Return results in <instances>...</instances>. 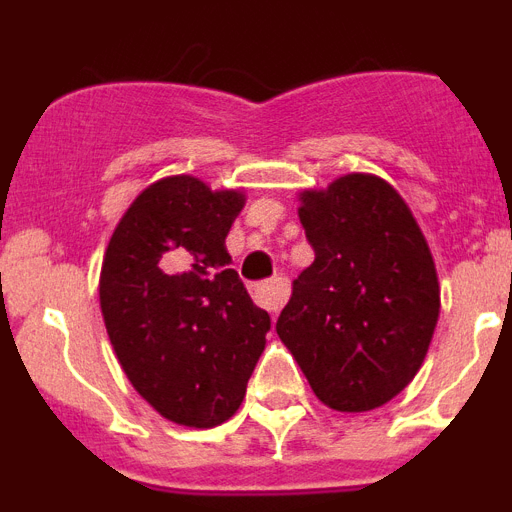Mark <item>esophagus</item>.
<instances>
[{
	"mask_svg": "<svg viewBox=\"0 0 512 512\" xmlns=\"http://www.w3.org/2000/svg\"><path fill=\"white\" fill-rule=\"evenodd\" d=\"M253 302L269 312H279L282 305L287 302V287L277 279H269V282H259L251 287Z\"/></svg>",
	"mask_w": 512,
	"mask_h": 512,
	"instance_id": "34e87169",
	"label": "esophagus"
}]
</instances>
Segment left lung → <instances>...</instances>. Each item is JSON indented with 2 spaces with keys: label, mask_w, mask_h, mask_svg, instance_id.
Instances as JSON below:
<instances>
[{
  "label": "left lung",
  "mask_w": 512,
  "mask_h": 512,
  "mask_svg": "<svg viewBox=\"0 0 512 512\" xmlns=\"http://www.w3.org/2000/svg\"><path fill=\"white\" fill-rule=\"evenodd\" d=\"M300 200L315 261L292 282L277 333L328 408L374 410L408 387L431 346L441 307L433 256L377 176H341Z\"/></svg>",
  "instance_id": "obj_1"
}]
</instances>
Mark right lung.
<instances>
[{
	"mask_svg": "<svg viewBox=\"0 0 512 512\" xmlns=\"http://www.w3.org/2000/svg\"><path fill=\"white\" fill-rule=\"evenodd\" d=\"M241 207L243 194L171 176L130 205L104 253L99 302L122 372L189 428L241 408L271 328L225 251Z\"/></svg>",
	"mask_w": 512,
	"mask_h": 512,
	"instance_id": "obj_1",
	"label": "right lung"
}]
</instances>
